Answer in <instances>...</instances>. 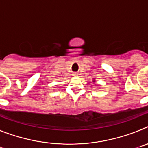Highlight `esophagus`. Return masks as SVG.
Wrapping results in <instances>:
<instances>
[{
	"label": "esophagus",
	"instance_id": "esophagus-1",
	"mask_svg": "<svg viewBox=\"0 0 148 148\" xmlns=\"http://www.w3.org/2000/svg\"><path fill=\"white\" fill-rule=\"evenodd\" d=\"M73 75L74 76H77L78 75V73H73Z\"/></svg>",
	"mask_w": 148,
	"mask_h": 148
}]
</instances>
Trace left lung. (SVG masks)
Instances as JSON below:
<instances>
[{
	"label": "left lung",
	"mask_w": 148,
	"mask_h": 148,
	"mask_svg": "<svg viewBox=\"0 0 148 148\" xmlns=\"http://www.w3.org/2000/svg\"><path fill=\"white\" fill-rule=\"evenodd\" d=\"M92 82H95V78H92Z\"/></svg>",
	"instance_id": "1"
}]
</instances>
